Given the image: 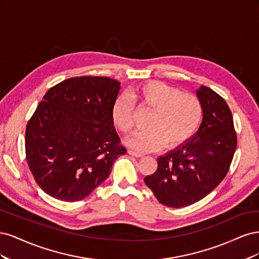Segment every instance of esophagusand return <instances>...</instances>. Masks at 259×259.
<instances>
[{
  "mask_svg": "<svg viewBox=\"0 0 259 259\" xmlns=\"http://www.w3.org/2000/svg\"><path fill=\"white\" fill-rule=\"evenodd\" d=\"M127 152H128V154H131V155H133V156H136V158H142V156H144V154L135 152V151H133V150H128Z\"/></svg>",
  "mask_w": 259,
  "mask_h": 259,
  "instance_id": "1",
  "label": "esophagus"
}]
</instances>
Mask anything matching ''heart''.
I'll return each instance as SVG.
<instances>
[{
	"label": "heart",
	"mask_w": 259,
	"mask_h": 259,
	"mask_svg": "<svg viewBox=\"0 0 259 259\" xmlns=\"http://www.w3.org/2000/svg\"><path fill=\"white\" fill-rule=\"evenodd\" d=\"M131 98L140 109L151 111L147 120L148 130L128 142L132 148L139 151L158 150L163 145L167 149L183 146L195 135L203 121L202 101L164 82L140 84L131 93ZM111 116L113 124L124 134L135 133V110L130 98L117 97Z\"/></svg>",
	"instance_id": "b5f03b06"
}]
</instances>
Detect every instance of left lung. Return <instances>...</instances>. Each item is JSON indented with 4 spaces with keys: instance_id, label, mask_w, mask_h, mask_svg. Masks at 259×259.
I'll return each instance as SVG.
<instances>
[{
    "instance_id": "obj_1",
    "label": "left lung",
    "mask_w": 259,
    "mask_h": 259,
    "mask_svg": "<svg viewBox=\"0 0 259 259\" xmlns=\"http://www.w3.org/2000/svg\"><path fill=\"white\" fill-rule=\"evenodd\" d=\"M197 95L204 108L201 126L191 140L158 159V169L145 177L161 204L185 207L205 198L228 173L237 148L230 108L206 86Z\"/></svg>"
}]
</instances>
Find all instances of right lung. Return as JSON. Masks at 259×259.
<instances>
[{
    "mask_svg": "<svg viewBox=\"0 0 259 259\" xmlns=\"http://www.w3.org/2000/svg\"><path fill=\"white\" fill-rule=\"evenodd\" d=\"M120 82L107 76L70 77L51 88L26 127V159L34 180L51 197H88L126 153L112 122Z\"/></svg>",
    "mask_w": 259,
    "mask_h": 259,
    "instance_id": "right-lung-1",
    "label": "right lung"
}]
</instances>
